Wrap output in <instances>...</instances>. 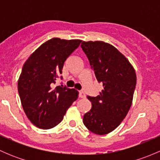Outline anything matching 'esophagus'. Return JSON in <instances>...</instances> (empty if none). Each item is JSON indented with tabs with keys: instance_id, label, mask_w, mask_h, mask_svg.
Here are the masks:
<instances>
[{
	"instance_id": "obj_1",
	"label": "esophagus",
	"mask_w": 160,
	"mask_h": 160,
	"mask_svg": "<svg viewBox=\"0 0 160 160\" xmlns=\"http://www.w3.org/2000/svg\"><path fill=\"white\" fill-rule=\"evenodd\" d=\"M79 97L81 98H86V95H85V93L83 91V90H80V92H79Z\"/></svg>"
}]
</instances>
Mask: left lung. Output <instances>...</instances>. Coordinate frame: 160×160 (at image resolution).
Wrapping results in <instances>:
<instances>
[{
    "label": "left lung",
    "mask_w": 160,
    "mask_h": 160,
    "mask_svg": "<svg viewBox=\"0 0 160 160\" xmlns=\"http://www.w3.org/2000/svg\"><path fill=\"white\" fill-rule=\"evenodd\" d=\"M81 48L103 90L97 97L88 96L92 108L83 122L97 135L115 129L129 111L136 85L133 67L115 47L101 41L83 42Z\"/></svg>",
    "instance_id": "8db88e82"
}]
</instances>
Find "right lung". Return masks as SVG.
I'll use <instances>...</instances> for the list:
<instances>
[{"label": "right lung", "instance_id": "obj_1", "mask_svg": "<svg viewBox=\"0 0 160 160\" xmlns=\"http://www.w3.org/2000/svg\"><path fill=\"white\" fill-rule=\"evenodd\" d=\"M81 42L52 38L41 45L23 65L18 90L25 114L38 128L56 126L78 98L77 90L62 85L55 88L54 84L66 59Z\"/></svg>", "mask_w": 160, "mask_h": 160}]
</instances>
